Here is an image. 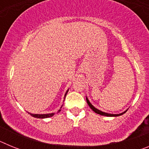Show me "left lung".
<instances>
[{"mask_svg": "<svg viewBox=\"0 0 149 149\" xmlns=\"http://www.w3.org/2000/svg\"><path fill=\"white\" fill-rule=\"evenodd\" d=\"M86 102H87L88 105L89 106V107H90L92 110H93V111L95 112V113H96L97 114H99V115H101V116H110V117H116V116H122L123 115L124 113H125L126 112H127V109L125 110V111H124L123 113H119V114H112V113H105V112H103L101 111V110H98V109L95 108L94 106H93L92 104L90 103V101H89V100L88 99L87 96H86Z\"/></svg>", "mask_w": 149, "mask_h": 149, "instance_id": "8db88e82", "label": "left lung"}]
</instances>
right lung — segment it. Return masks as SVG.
Here are the masks:
<instances>
[{
    "label": "right lung",
    "mask_w": 149,
    "mask_h": 149,
    "mask_svg": "<svg viewBox=\"0 0 149 149\" xmlns=\"http://www.w3.org/2000/svg\"><path fill=\"white\" fill-rule=\"evenodd\" d=\"M68 89H67V91L65 92V95H64V100H65V96H66V94L67 93H68ZM64 100H63V101H64ZM63 106V104L62 105L61 107H60V110L57 111V113H59V112L61 110V108H62V107ZM29 114H30V116H32L33 117H35V118H38V119H46V118H49V117H52L53 116L55 115V113H46V114H34V113H29V112H27Z\"/></svg>",
    "instance_id": "add662e5"
}]
</instances>
